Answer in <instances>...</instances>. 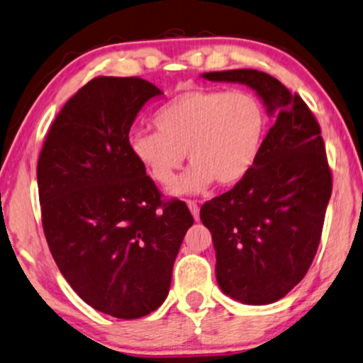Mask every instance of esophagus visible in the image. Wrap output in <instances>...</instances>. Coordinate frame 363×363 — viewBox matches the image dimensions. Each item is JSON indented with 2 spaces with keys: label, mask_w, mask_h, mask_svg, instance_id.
<instances>
[{
  "label": "esophagus",
  "mask_w": 363,
  "mask_h": 363,
  "mask_svg": "<svg viewBox=\"0 0 363 363\" xmlns=\"http://www.w3.org/2000/svg\"><path fill=\"white\" fill-rule=\"evenodd\" d=\"M187 207H189L192 217H194L196 220H199V206H197L196 201H187Z\"/></svg>",
  "instance_id": "obj_1"
}]
</instances>
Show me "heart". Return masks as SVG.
Wrapping results in <instances>:
<instances>
[{
    "label": "heart",
    "mask_w": 363,
    "mask_h": 363,
    "mask_svg": "<svg viewBox=\"0 0 363 363\" xmlns=\"http://www.w3.org/2000/svg\"><path fill=\"white\" fill-rule=\"evenodd\" d=\"M154 125L157 133L129 138L134 159L154 182L169 186L187 152L191 167L171 192L199 194L214 181L230 186L247 176L262 147L265 114L247 91L191 89L164 104Z\"/></svg>",
    "instance_id": "b5f03b06"
}]
</instances>
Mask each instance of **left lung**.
Returning a JSON list of instances; mask_svg holds the SVG:
<instances>
[{
    "label": "left lung",
    "instance_id": "left-lung-1",
    "mask_svg": "<svg viewBox=\"0 0 363 363\" xmlns=\"http://www.w3.org/2000/svg\"><path fill=\"white\" fill-rule=\"evenodd\" d=\"M202 77L249 86L275 114L247 176L201 207L222 292L249 306H267L301 282L320 242L332 194L320 125L301 96L267 72L229 69Z\"/></svg>",
    "mask_w": 363,
    "mask_h": 363
}]
</instances>
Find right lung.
<instances>
[{
	"instance_id": "1",
	"label": "right lung",
	"mask_w": 363,
	"mask_h": 363,
	"mask_svg": "<svg viewBox=\"0 0 363 363\" xmlns=\"http://www.w3.org/2000/svg\"><path fill=\"white\" fill-rule=\"evenodd\" d=\"M162 91L141 77L91 79L62 106L38 161L43 229L62 277L96 311L147 315L166 301L194 224L161 199L129 149V129Z\"/></svg>"
}]
</instances>
